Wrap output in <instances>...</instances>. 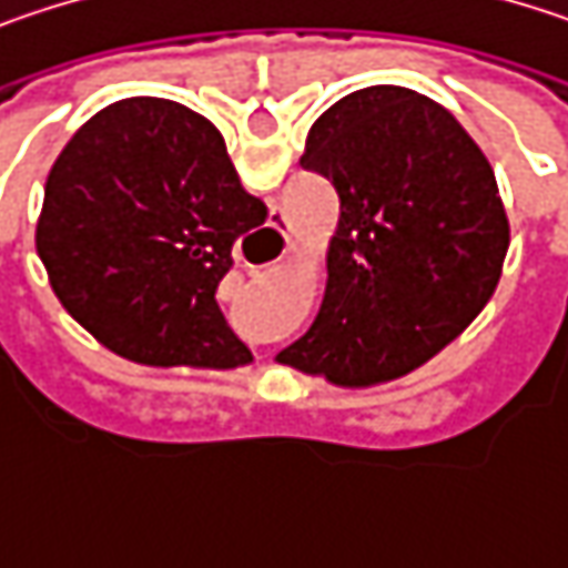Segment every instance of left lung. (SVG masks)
Here are the masks:
<instances>
[{
	"mask_svg": "<svg viewBox=\"0 0 568 568\" xmlns=\"http://www.w3.org/2000/svg\"><path fill=\"white\" fill-rule=\"evenodd\" d=\"M298 164L332 180L338 226L322 305L276 362L342 388L410 375L500 283L510 223L490 161L427 94L372 84L308 128Z\"/></svg>",
	"mask_w": 568,
	"mask_h": 568,
	"instance_id": "left-lung-1",
	"label": "left lung"
}]
</instances>
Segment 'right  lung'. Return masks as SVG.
Instances as JSON below:
<instances>
[{
	"label": "right lung",
	"instance_id": "obj_1",
	"mask_svg": "<svg viewBox=\"0 0 568 568\" xmlns=\"http://www.w3.org/2000/svg\"><path fill=\"white\" fill-rule=\"evenodd\" d=\"M266 220L223 134L168 98L88 118L45 180L36 250L64 312L114 355L151 368H240L216 285L233 243Z\"/></svg>",
	"mask_w": 568,
	"mask_h": 568
}]
</instances>
